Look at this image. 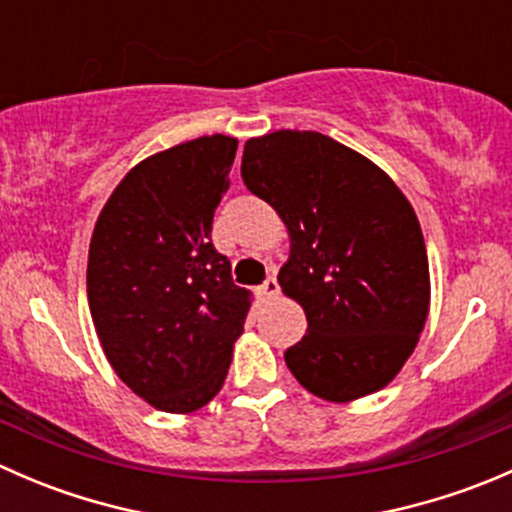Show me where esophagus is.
<instances>
[{
  "label": "esophagus",
  "instance_id": "1",
  "mask_svg": "<svg viewBox=\"0 0 512 512\" xmlns=\"http://www.w3.org/2000/svg\"><path fill=\"white\" fill-rule=\"evenodd\" d=\"M257 292H260L262 299H272V297H277V292H280V285H277L275 277H267V280L262 282V287L257 289Z\"/></svg>",
  "mask_w": 512,
  "mask_h": 512
}]
</instances>
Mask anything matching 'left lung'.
<instances>
[{
	"label": "left lung",
	"mask_w": 512,
	"mask_h": 512,
	"mask_svg": "<svg viewBox=\"0 0 512 512\" xmlns=\"http://www.w3.org/2000/svg\"><path fill=\"white\" fill-rule=\"evenodd\" d=\"M240 173L287 227L277 282L307 314V334L285 352L294 379L334 404L384 389L414 354L431 304L426 242L406 195L317 131L250 138Z\"/></svg>",
	"instance_id": "left-lung-1"
}]
</instances>
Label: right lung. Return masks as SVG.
Returning <instances> with one entry per match:
<instances>
[{
    "label": "right lung",
    "mask_w": 512,
    "mask_h": 512,
    "mask_svg": "<svg viewBox=\"0 0 512 512\" xmlns=\"http://www.w3.org/2000/svg\"><path fill=\"white\" fill-rule=\"evenodd\" d=\"M237 138L148 156L116 185L89 247L91 319L118 379L153 409L198 411L223 389L250 292L213 247Z\"/></svg>",
    "instance_id": "add662e5"
}]
</instances>
